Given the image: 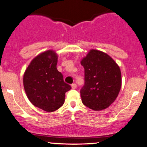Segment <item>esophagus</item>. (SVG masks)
Listing matches in <instances>:
<instances>
[{
    "mask_svg": "<svg viewBox=\"0 0 147 147\" xmlns=\"http://www.w3.org/2000/svg\"><path fill=\"white\" fill-rule=\"evenodd\" d=\"M71 86H72V89H75L76 88H77V84H72V85H71Z\"/></svg>",
    "mask_w": 147,
    "mask_h": 147,
    "instance_id": "obj_1",
    "label": "esophagus"
}]
</instances>
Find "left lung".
<instances>
[{
    "mask_svg": "<svg viewBox=\"0 0 147 147\" xmlns=\"http://www.w3.org/2000/svg\"><path fill=\"white\" fill-rule=\"evenodd\" d=\"M81 64L84 68V85L80 90L82 103L93 111L106 109L120 90L119 67L107 54L96 50H91Z\"/></svg>",
    "mask_w": 147,
    "mask_h": 147,
    "instance_id": "8db88e82",
    "label": "left lung"
}]
</instances>
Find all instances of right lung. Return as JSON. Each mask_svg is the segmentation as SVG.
Returning <instances> with one entry per match:
<instances>
[{
  "instance_id": "obj_1",
  "label": "right lung",
  "mask_w": 147,
  "mask_h": 147,
  "mask_svg": "<svg viewBox=\"0 0 147 147\" xmlns=\"http://www.w3.org/2000/svg\"><path fill=\"white\" fill-rule=\"evenodd\" d=\"M57 58L52 50L40 54L32 61L23 76V85L29 100L47 112L59 109L65 101V92L71 89L57 70Z\"/></svg>"
}]
</instances>
